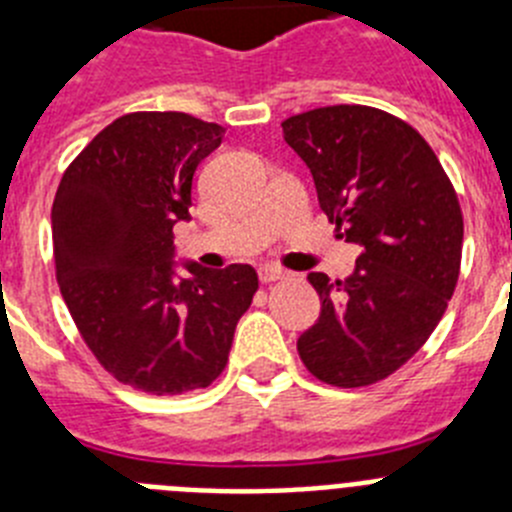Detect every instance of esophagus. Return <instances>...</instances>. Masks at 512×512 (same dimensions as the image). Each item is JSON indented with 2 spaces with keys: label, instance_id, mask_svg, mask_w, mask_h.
<instances>
[{
  "label": "esophagus",
  "instance_id": "esophagus-1",
  "mask_svg": "<svg viewBox=\"0 0 512 512\" xmlns=\"http://www.w3.org/2000/svg\"><path fill=\"white\" fill-rule=\"evenodd\" d=\"M287 277V271L279 269V266H261L259 269V279L264 284H271V282H279V279Z\"/></svg>",
  "mask_w": 512,
  "mask_h": 512
}]
</instances>
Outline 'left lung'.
I'll return each instance as SVG.
<instances>
[{
    "instance_id": "1",
    "label": "left lung",
    "mask_w": 512,
    "mask_h": 512,
    "mask_svg": "<svg viewBox=\"0 0 512 512\" xmlns=\"http://www.w3.org/2000/svg\"><path fill=\"white\" fill-rule=\"evenodd\" d=\"M282 130L315 179L320 210L361 246L343 282L307 277L323 310L297 351L320 382L369 387L408 364L449 307L464 243L459 197L423 135L377 107H318Z\"/></svg>"
}]
</instances>
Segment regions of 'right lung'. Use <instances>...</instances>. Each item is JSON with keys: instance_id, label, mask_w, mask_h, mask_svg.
<instances>
[{"instance_id": "obj_1", "label": "right lung", "mask_w": 512, "mask_h": 512, "mask_svg": "<svg viewBox=\"0 0 512 512\" xmlns=\"http://www.w3.org/2000/svg\"><path fill=\"white\" fill-rule=\"evenodd\" d=\"M225 130L187 112H130L89 140L53 200L56 279L104 372L148 395L210 387L259 289L246 264L171 271L192 176Z\"/></svg>"}]
</instances>
